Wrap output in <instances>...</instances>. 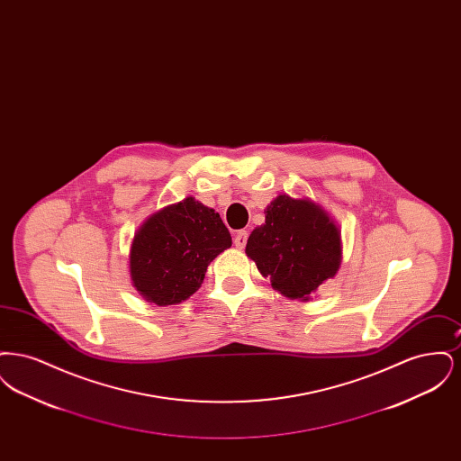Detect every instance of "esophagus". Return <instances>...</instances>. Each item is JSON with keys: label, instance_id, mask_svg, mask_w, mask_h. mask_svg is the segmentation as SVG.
Returning a JSON list of instances; mask_svg holds the SVG:
<instances>
[{"label": "esophagus", "instance_id": "obj_1", "mask_svg": "<svg viewBox=\"0 0 461 461\" xmlns=\"http://www.w3.org/2000/svg\"><path fill=\"white\" fill-rule=\"evenodd\" d=\"M247 239H249V233H247L245 230H240V231L235 235V240H233V243H235L239 249H243V247H245V243H247Z\"/></svg>", "mask_w": 461, "mask_h": 461}]
</instances>
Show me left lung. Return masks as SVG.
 Masks as SVG:
<instances>
[{
  "label": "left lung",
  "instance_id": "1",
  "mask_svg": "<svg viewBox=\"0 0 461 461\" xmlns=\"http://www.w3.org/2000/svg\"><path fill=\"white\" fill-rule=\"evenodd\" d=\"M245 247L271 286L292 301H309L342 263L340 231L329 212L311 198L278 195L266 209Z\"/></svg>",
  "mask_w": 461,
  "mask_h": 461
}]
</instances>
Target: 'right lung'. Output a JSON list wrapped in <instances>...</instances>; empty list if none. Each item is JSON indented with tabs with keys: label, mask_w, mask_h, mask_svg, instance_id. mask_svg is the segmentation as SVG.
<instances>
[{
	"label": "right lung",
	"mask_w": 461,
	"mask_h": 461,
	"mask_svg": "<svg viewBox=\"0 0 461 461\" xmlns=\"http://www.w3.org/2000/svg\"><path fill=\"white\" fill-rule=\"evenodd\" d=\"M231 247L214 209L194 197L166 205L138 228L130 273L138 294L157 306H173L197 292L207 266Z\"/></svg>",
	"instance_id": "add662e5"
}]
</instances>
